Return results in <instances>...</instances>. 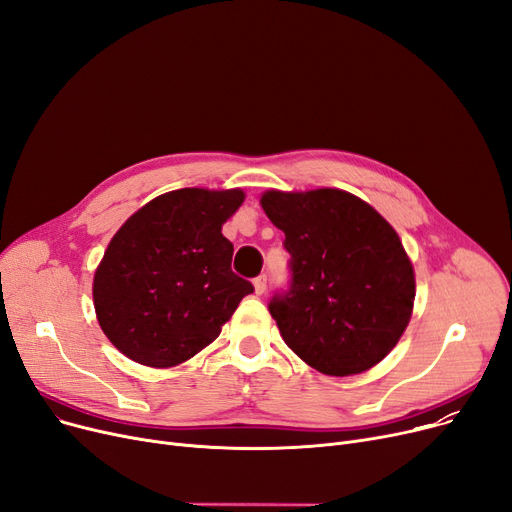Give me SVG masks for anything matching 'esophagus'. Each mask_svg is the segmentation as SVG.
I'll return each mask as SVG.
<instances>
[{"label": "esophagus", "instance_id": "34e87169", "mask_svg": "<svg viewBox=\"0 0 512 512\" xmlns=\"http://www.w3.org/2000/svg\"><path fill=\"white\" fill-rule=\"evenodd\" d=\"M253 284H255V292H257V294H263V292H265V286H267V276H265V274L257 276V278L253 280Z\"/></svg>", "mask_w": 512, "mask_h": 512}]
</instances>
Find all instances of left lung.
<instances>
[{
    "label": "left lung",
    "mask_w": 512,
    "mask_h": 512,
    "mask_svg": "<svg viewBox=\"0 0 512 512\" xmlns=\"http://www.w3.org/2000/svg\"><path fill=\"white\" fill-rule=\"evenodd\" d=\"M261 207L290 253L288 288L267 305L284 342L338 378L380 363L405 332L415 301L413 265L394 228L336 188L267 191Z\"/></svg>",
    "instance_id": "8db88e82"
}]
</instances>
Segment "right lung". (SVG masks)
I'll return each instance as SVG.
<instances>
[{
  "mask_svg": "<svg viewBox=\"0 0 512 512\" xmlns=\"http://www.w3.org/2000/svg\"><path fill=\"white\" fill-rule=\"evenodd\" d=\"M245 193L180 188L153 199L116 232L93 282L99 326L128 359L172 367L218 338L255 288L232 272L222 224Z\"/></svg>",
  "mask_w": 512,
  "mask_h": 512,
  "instance_id": "obj_1",
  "label": "right lung"
}]
</instances>
